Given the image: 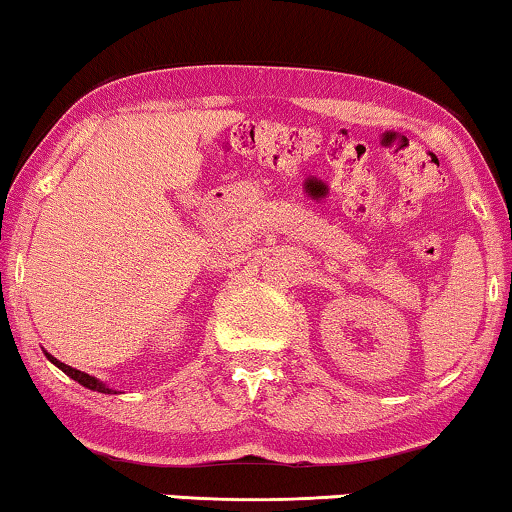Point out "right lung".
<instances>
[{
    "label": "right lung",
    "mask_w": 512,
    "mask_h": 512,
    "mask_svg": "<svg viewBox=\"0 0 512 512\" xmlns=\"http://www.w3.org/2000/svg\"><path fill=\"white\" fill-rule=\"evenodd\" d=\"M46 356L55 363V366H58V368L62 370V373H67L69 377H72V380H76L79 384H83V387H88V389H93V391H100V394H111V389L107 387V384H102L100 380H95L93 375L81 373V370H76V368H72V366H67V363L58 361V359H55V356H51V354H46Z\"/></svg>",
    "instance_id": "add662e5"
}]
</instances>
